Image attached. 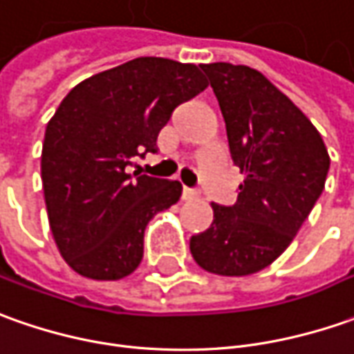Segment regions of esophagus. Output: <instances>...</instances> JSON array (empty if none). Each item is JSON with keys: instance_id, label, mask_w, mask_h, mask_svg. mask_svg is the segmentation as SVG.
<instances>
[{"instance_id": "esophagus-1", "label": "esophagus", "mask_w": 354, "mask_h": 354, "mask_svg": "<svg viewBox=\"0 0 354 354\" xmlns=\"http://www.w3.org/2000/svg\"><path fill=\"white\" fill-rule=\"evenodd\" d=\"M196 196H198V191H196V189H189V187L183 189V198H185V201H193Z\"/></svg>"}]
</instances>
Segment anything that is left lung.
Returning a JSON list of instances; mask_svg holds the SVG:
<instances>
[{
  "label": "left lung",
  "instance_id": "obj_1",
  "mask_svg": "<svg viewBox=\"0 0 354 354\" xmlns=\"http://www.w3.org/2000/svg\"><path fill=\"white\" fill-rule=\"evenodd\" d=\"M201 68L245 179L236 205L212 203L214 220L191 238V253L205 271L245 277L290 245L326 187L329 153L308 116L263 73L227 62Z\"/></svg>",
  "mask_w": 354,
  "mask_h": 354
}]
</instances>
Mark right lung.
Here are the masks:
<instances>
[{"label":"right lung","mask_w":354,"mask_h":354,"mask_svg":"<svg viewBox=\"0 0 354 354\" xmlns=\"http://www.w3.org/2000/svg\"><path fill=\"white\" fill-rule=\"evenodd\" d=\"M206 85L194 64L144 56L64 97L46 127L40 175L52 236L73 271L93 281L136 271L148 222L179 201L183 187L128 169L158 151L173 111Z\"/></svg>","instance_id":"add662e5"}]
</instances>
